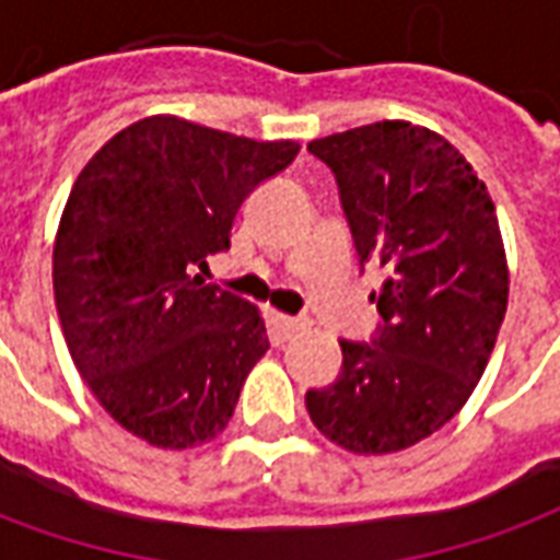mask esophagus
<instances>
[{
	"mask_svg": "<svg viewBox=\"0 0 560 560\" xmlns=\"http://www.w3.org/2000/svg\"><path fill=\"white\" fill-rule=\"evenodd\" d=\"M279 327L284 336H293V332H303V329H308V320H305V317L279 315Z\"/></svg>",
	"mask_w": 560,
	"mask_h": 560,
	"instance_id": "1",
	"label": "esophagus"
}]
</instances>
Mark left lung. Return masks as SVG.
<instances>
[{
	"label": "left lung",
	"mask_w": 560,
	"mask_h": 560,
	"mask_svg": "<svg viewBox=\"0 0 560 560\" xmlns=\"http://www.w3.org/2000/svg\"><path fill=\"white\" fill-rule=\"evenodd\" d=\"M336 173L360 267L381 264V327L341 345L336 384L305 393L332 444L387 456L462 411L506 315L510 269L489 188L432 128L384 119L312 140Z\"/></svg>",
	"instance_id": "8db88e82"
}]
</instances>
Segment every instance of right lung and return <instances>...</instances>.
Returning <instances> with one entry per match:
<instances>
[{
  "label": "right lung",
  "mask_w": 560,
  "mask_h": 560,
  "mask_svg": "<svg viewBox=\"0 0 560 560\" xmlns=\"http://www.w3.org/2000/svg\"><path fill=\"white\" fill-rule=\"evenodd\" d=\"M296 152L159 114L80 171L54 243L56 312L92 396L140 441L188 450L233 417L267 324L194 269L231 248L245 197Z\"/></svg>",
  "instance_id": "add662e5"
}]
</instances>
